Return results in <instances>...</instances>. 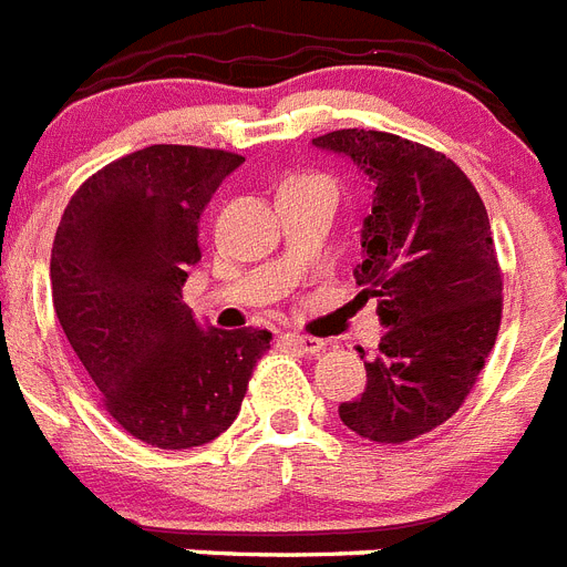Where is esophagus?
<instances>
[{
    "instance_id": "34e87169",
    "label": "esophagus",
    "mask_w": 567,
    "mask_h": 567,
    "mask_svg": "<svg viewBox=\"0 0 567 567\" xmlns=\"http://www.w3.org/2000/svg\"><path fill=\"white\" fill-rule=\"evenodd\" d=\"M287 343H292L295 350L301 352H309V355H316V352H321L327 343L321 341V338H312V336H301V332H289L287 336Z\"/></svg>"
}]
</instances>
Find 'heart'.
<instances>
[{
  "mask_svg": "<svg viewBox=\"0 0 567 567\" xmlns=\"http://www.w3.org/2000/svg\"><path fill=\"white\" fill-rule=\"evenodd\" d=\"M312 181H327V177H323V174H316V172H301V174H292V177H287V183H284V186H292V183H312Z\"/></svg>",
  "mask_w": 567,
  "mask_h": 567,
  "instance_id": "obj_1",
  "label": "heart"
}]
</instances>
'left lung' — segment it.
I'll list each match as a JSON object with an SVG mask.
<instances>
[{"instance_id": "obj_1", "label": "left lung", "mask_w": 567, "mask_h": 567, "mask_svg": "<svg viewBox=\"0 0 567 567\" xmlns=\"http://www.w3.org/2000/svg\"><path fill=\"white\" fill-rule=\"evenodd\" d=\"M312 143L347 154L372 181L355 269L358 298H379L386 327L361 352L367 386L338 408L352 433L404 444L456 415L502 323V266L471 177L430 145L341 128Z\"/></svg>"}]
</instances>
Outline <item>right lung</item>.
Wrapping results in <instances>:
<instances>
[{
	"mask_svg": "<svg viewBox=\"0 0 567 567\" xmlns=\"http://www.w3.org/2000/svg\"><path fill=\"white\" fill-rule=\"evenodd\" d=\"M244 157L148 145L103 166L62 212L51 295L105 413L140 442L188 450L240 413L269 330H200L183 301L203 209Z\"/></svg>",
	"mask_w": 567,
	"mask_h": 567,
	"instance_id": "add662e5",
	"label": "right lung"
}]
</instances>
